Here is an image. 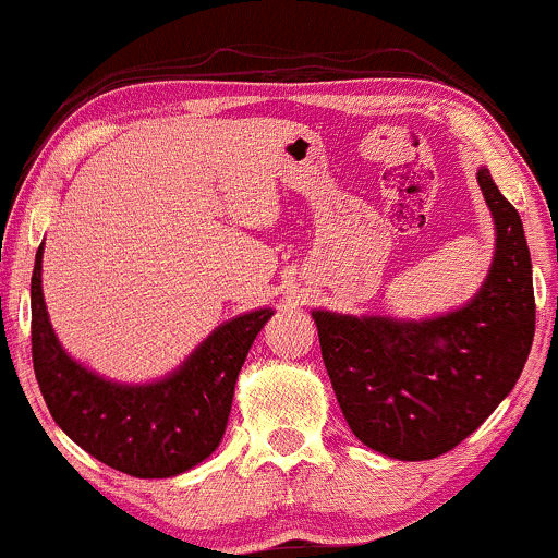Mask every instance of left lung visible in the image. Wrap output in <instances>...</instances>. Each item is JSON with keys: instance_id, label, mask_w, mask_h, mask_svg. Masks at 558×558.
I'll return each mask as SVG.
<instances>
[{"instance_id": "obj_1", "label": "left lung", "mask_w": 558, "mask_h": 558, "mask_svg": "<svg viewBox=\"0 0 558 558\" xmlns=\"http://www.w3.org/2000/svg\"><path fill=\"white\" fill-rule=\"evenodd\" d=\"M495 254L469 304L428 320L315 310L323 363L354 437L397 461L461 445L522 376L535 336L532 262L519 211L476 171Z\"/></svg>"}]
</instances>
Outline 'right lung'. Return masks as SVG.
I'll return each mask as SVG.
<instances>
[{
	"mask_svg": "<svg viewBox=\"0 0 558 558\" xmlns=\"http://www.w3.org/2000/svg\"><path fill=\"white\" fill-rule=\"evenodd\" d=\"M41 254L31 275V354L54 424L106 466L137 480H167L198 466L222 442L238 373L272 310L222 323L167 378L119 384L65 352L41 293Z\"/></svg>",
	"mask_w": 558,
	"mask_h": 558,
	"instance_id": "right-lung-1",
	"label": "right lung"
}]
</instances>
